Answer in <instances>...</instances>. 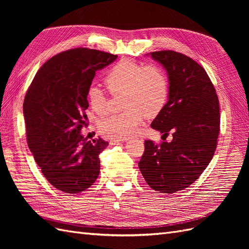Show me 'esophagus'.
<instances>
[{
    "label": "esophagus",
    "instance_id": "34e87169",
    "mask_svg": "<svg viewBox=\"0 0 249 249\" xmlns=\"http://www.w3.org/2000/svg\"><path fill=\"white\" fill-rule=\"evenodd\" d=\"M120 141H123V140L122 139H110L109 143H110V145H115V144H118Z\"/></svg>",
    "mask_w": 249,
    "mask_h": 249
}]
</instances>
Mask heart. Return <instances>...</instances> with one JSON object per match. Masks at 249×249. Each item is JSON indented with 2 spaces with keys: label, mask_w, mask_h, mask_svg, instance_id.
<instances>
[{
  "label": "heart",
  "mask_w": 249,
  "mask_h": 249,
  "mask_svg": "<svg viewBox=\"0 0 249 249\" xmlns=\"http://www.w3.org/2000/svg\"><path fill=\"white\" fill-rule=\"evenodd\" d=\"M105 84L113 94L124 93V112L101 119L99 129L103 136L124 139L137 132L144 115L156 116L168 99L169 84L166 73L155 64L143 65L123 59L112 66L105 77ZM90 108L97 115L106 113V99L101 90L92 86L87 92Z\"/></svg>",
  "instance_id": "heart-1"
}]
</instances>
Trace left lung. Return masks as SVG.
Wrapping results in <instances>:
<instances>
[{
	"label": "left lung",
	"mask_w": 249,
	"mask_h": 249,
	"mask_svg": "<svg viewBox=\"0 0 249 249\" xmlns=\"http://www.w3.org/2000/svg\"><path fill=\"white\" fill-rule=\"evenodd\" d=\"M166 71L168 101L150 126L170 142L144 141L138 164L147 185L160 193L189 187L214 156L220 129L219 101L208 73L197 62L175 51L149 53Z\"/></svg>",
	"instance_id": "8db88e82"
}]
</instances>
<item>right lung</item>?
I'll return each mask as SVG.
<instances>
[{"mask_svg":"<svg viewBox=\"0 0 249 249\" xmlns=\"http://www.w3.org/2000/svg\"><path fill=\"white\" fill-rule=\"evenodd\" d=\"M117 56L96 50L72 49L44 63L24 101L28 145L42 175L56 189L80 193L100 175L99 155L108 146L99 138L88 141L87 92L96 71Z\"/></svg>","mask_w":249,"mask_h":249,"instance_id":"1","label":"right lung"}]
</instances>
